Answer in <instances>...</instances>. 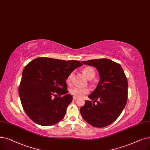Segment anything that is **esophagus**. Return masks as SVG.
Listing matches in <instances>:
<instances>
[{
  "label": "esophagus",
  "instance_id": "34e87169",
  "mask_svg": "<svg viewBox=\"0 0 150 150\" xmlns=\"http://www.w3.org/2000/svg\"><path fill=\"white\" fill-rule=\"evenodd\" d=\"M78 99H79V98H78V97H75V96L73 97V99H74V100H76Z\"/></svg>",
  "mask_w": 150,
  "mask_h": 150
}]
</instances>
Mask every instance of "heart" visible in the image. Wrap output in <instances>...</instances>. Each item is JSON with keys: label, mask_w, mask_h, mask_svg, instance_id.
<instances>
[{"label": "heart", "mask_w": 150, "mask_h": 150, "mask_svg": "<svg viewBox=\"0 0 150 150\" xmlns=\"http://www.w3.org/2000/svg\"><path fill=\"white\" fill-rule=\"evenodd\" d=\"M83 72L86 76L87 79L91 80L93 78L95 75V71L94 70L90 67H87L86 68H84L83 70ZM74 73L71 72L66 79V82L68 84H70L71 81V79H72ZM89 92V89L88 88H82V87H79V86H74L73 88H71L70 89V93L73 95L75 97H80L83 96L84 95H85L88 94Z\"/></svg>", "instance_id": "obj_1"}]
</instances>
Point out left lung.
Masks as SVG:
<instances>
[{
  "label": "left lung",
  "instance_id": "1",
  "mask_svg": "<svg viewBox=\"0 0 150 150\" xmlns=\"http://www.w3.org/2000/svg\"><path fill=\"white\" fill-rule=\"evenodd\" d=\"M98 70L100 81L80 108L83 118L91 126L103 127L113 123L122 113L127 100L128 83L120 64L105 59L82 61ZM97 103L95 104V102Z\"/></svg>",
  "mask_w": 150,
  "mask_h": 150
}]
</instances>
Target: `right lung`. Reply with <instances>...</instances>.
Returning a JSON list of instances; mask_svg holds the SVG:
<instances>
[{"label": "right lung", "instance_id": "obj_1", "mask_svg": "<svg viewBox=\"0 0 150 150\" xmlns=\"http://www.w3.org/2000/svg\"><path fill=\"white\" fill-rule=\"evenodd\" d=\"M81 66L79 61L38 57L24 67L19 95L24 112L32 121L48 126L63 119L73 99L67 94L66 80Z\"/></svg>", "mask_w": 150, "mask_h": 150}]
</instances>
